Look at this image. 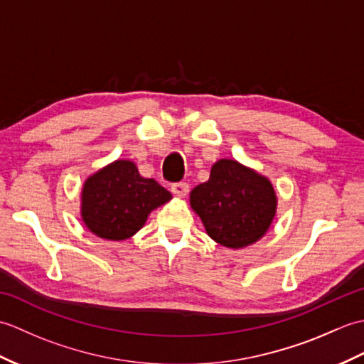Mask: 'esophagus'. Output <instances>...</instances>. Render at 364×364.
Returning <instances> with one entry per match:
<instances>
[{
	"instance_id": "obj_1",
	"label": "esophagus",
	"mask_w": 364,
	"mask_h": 364,
	"mask_svg": "<svg viewBox=\"0 0 364 364\" xmlns=\"http://www.w3.org/2000/svg\"><path fill=\"white\" fill-rule=\"evenodd\" d=\"M172 192L176 196V197H184L189 192V186L186 183H175L172 184Z\"/></svg>"
}]
</instances>
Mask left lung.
<instances>
[{"label":"left lung","mask_w":364,"mask_h":364,"mask_svg":"<svg viewBox=\"0 0 364 364\" xmlns=\"http://www.w3.org/2000/svg\"><path fill=\"white\" fill-rule=\"evenodd\" d=\"M189 202L213 241L244 249L267 233L278 198L267 176L223 158L211 167L210 180L191 191Z\"/></svg>","instance_id":"8db88e82"}]
</instances>
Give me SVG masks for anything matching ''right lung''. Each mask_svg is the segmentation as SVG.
<instances>
[{
  "label": "right lung",
  "mask_w": 364,
  "mask_h": 364,
  "mask_svg": "<svg viewBox=\"0 0 364 364\" xmlns=\"http://www.w3.org/2000/svg\"><path fill=\"white\" fill-rule=\"evenodd\" d=\"M172 200L153 178L141 176L129 159H115L86 178L81 219L90 233L106 241H125L141 230L151 211Z\"/></svg>",
  "instance_id": "obj_1"
}]
</instances>
